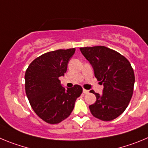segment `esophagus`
<instances>
[{
  "instance_id": "34e87169",
  "label": "esophagus",
  "mask_w": 148,
  "mask_h": 148,
  "mask_svg": "<svg viewBox=\"0 0 148 148\" xmlns=\"http://www.w3.org/2000/svg\"><path fill=\"white\" fill-rule=\"evenodd\" d=\"M89 92V90H86V89H83V93L84 94H88V93Z\"/></svg>"
}]
</instances>
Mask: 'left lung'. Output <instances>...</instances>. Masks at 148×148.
Here are the masks:
<instances>
[{"mask_svg": "<svg viewBox=\"0 0 148 148\" xmlns=\"http://www.w3.org/2000/svg\"><path fill=\"white\" fill-rule=\"evenodd\" d=\"M81 52L89 61L94 75L103 84L101 95L95 93L97 100L89 106L94 117L102 121H111L127 108L134 92V69L123 55L106 46L79 48Z\"/></svg>", "mask_w": 148, "mask_h": 148, "instance_id": "obj_1", "label": "left lung"}]
</instances>
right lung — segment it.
<instances>
[{
	"label": "right lung",
	"mask_w": 148,
	"mask_h": 148,
	"mask_svg": "<svg viewBox=\"0 0 148 148\" xmlns=\"http://www.w3.org/2000/svg\"><path fill=\"white\" fill-rule=\"evenodd\" d=\"M75 49L45 53L30 63L25 74L26 94L35 114L49 124H58L72 112L82 93L80 86L66 88L59 77L64 76Z\"/></svg>",
	"instance_id": "add662e5"
}]
</instances>
